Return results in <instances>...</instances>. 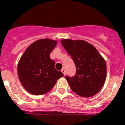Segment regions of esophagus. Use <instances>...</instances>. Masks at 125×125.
Instances as JSON below:
<instances>
[{
	"instance_id": "1",
	"label": "esophagus",
	"mask_w": 125,
	"mask_h": 125,
	"mask_svg": "<svg viewBox=\"0 0 125 125\" xmlns=\"http://www.w3.org/2000/svg\"><path fill=\"white\" fill-rule=\"evenodd\" d=\"M61 71H62V72L63 74V75L65 76V69H64V68L62 69V70H61Z\"/></svg>"
}]
</instances>
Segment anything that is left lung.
I'll list each match as a JSON object with an SVG mask.
<instances>
[{"label": "left lung", "mask_w": 125, "mask_h": 125, "mask_svg": "<svg viewBox=\"0 0 125 125\" xmlns=\"http://www.w3.org/2000/svg\"><path fill=\"white\" fill-rule=\"evenodd\" d=\"M61 43L74 60L77 70L74 77H65L71 89L83 97L96 95L106 79L104 57L93 45L83 40L62 39Z\"/></svg>", "instance_id": "obj_1"}]
</instances>
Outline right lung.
Masks as SVG:
<instances>
[{"label": "right lung", "instance_id": "add662e5", "mask_svg": "<svg viewBox=\"0 0 125 125\" xmlns=\"http://www.w3.org/2000/svg\"><path fill=\"white\" fill-rule=\"evenodd\" d=\"M57 41L39 39L30 45L19 60L17 74L24 89L30 94L41 95L49 92L57 81L63 76L55 68L50 53Z\"/></svg>", "mask_w": 125, "mask_h": 125}]
</instances>
